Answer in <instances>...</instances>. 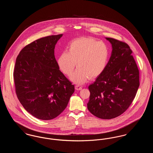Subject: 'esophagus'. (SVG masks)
<instances>
[{
    "mask_svg": "<svg viewBox=\"0 0 153 153\" xmlns=\"http://www.w3.org/2000/svg\"><path fill=\"white\" fill-rule=\"evenodd\" d=\"M75 88L76 90H81L82 89V87L80 86L79 85H76Z\"/></svg>",
    "mask_w": 153,
    "mask_h": 153,
    "instance_id": "obj_1",
    "label": "esophagus"
}]
</instances>
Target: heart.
<instances>
[{"label": "heart", "instance_id": "obj_1", "mask_svg": "<svg viewBox=\"0 0 153 153\" xmlns=\"http://www.w3.org/2000/svg\"><path fill=\"white\" fill-rule=\"evenodd\" d=\"M108 46L91 37H82L72 41L68 51L62 52L58 59L61 70L72 74L76 66L78 68L71 77L77 84H83L90 77H96L104 71L109 57Z\"/></svg>", "mask_w": 153, "mask_h": 153}]
</instances>
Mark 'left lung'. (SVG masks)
<instances>
[{
	"instance_id": "8db88e82",
	"label": "left lung",
	"mask_w": 153,
	"mask_h": 153,
	"mask_svg": "<svg viewBox=\"0 0 153 153\" xmlns=\"http://www.w3.org/2000/svg\"><path fill=\"white\" fill-rule=\"evenodd\" d=\"M112 51L104 71L91 84L88 109L100 119H111L124 113L131 105L139 87V72L128 45L106 38Z\"/></svg>"
}]
</instances>
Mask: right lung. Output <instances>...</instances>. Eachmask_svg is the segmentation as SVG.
Returning a JSON list of instances; mask_svg holds the SVG:
<instances>
[{
  "instance_id": "right-lung-1",
  "label": "right lung",
  "mask_w": 153,
  "mask_h": 153,
  "mask_svg": "<svg viewBox=\"0 0 153 153\" xmlns=\"http://www.w3.org/2000/svg\"><path fill=\"white\" fill-rule=\"evenodd\" d=\"M62 34L45 36L25 46L16 59V95L24 108L41 120L53 119L65 109L74 86L59 70L55 45Z\"/></svg>"
}]
</instances>
